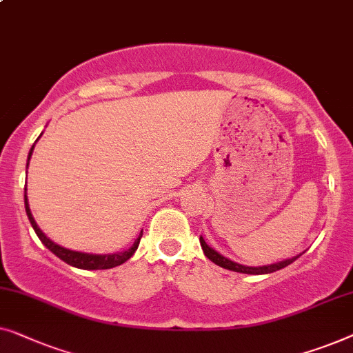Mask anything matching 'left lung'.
Segmentation results:
<instances>
[{"instance_id":"8db88e82","label":"left lung","mask_w":353,"mask_h":353,"mask_svg":"<svg viewBox=\"0 0 353 353\" xmlns=\"http://www.w3.org/2000/svg\"><path fill=\"white\" fill-rule=\"evenodd\" d=\"M200 245L203 248V252H205V256L208 259L214 262L216 265L222 267V269H227V270H232V272H240V274H250V275H264V274H272V272H276L280 269H285L286 265H290L294 262L297 257L299 256H294L291 257V259H286V261H281V262H276V264H270V265H262V267H248V265H241L238 264V262H233L230 259H227L222 254H219L216 250H212L206 245V241L203 240V236H200Z\"/></svg>"}]
</instances>
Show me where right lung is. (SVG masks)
<instances>
[{"label": "right lung", "mask_w": 353, "mask_h": 353, "mask_svg": "<svg viewBox=\"0 0 353 353\" xmlns=\"http://www.w3.org/2000/svg\"><path fill=\"white\" fill-rule=\"evenodd\" d=\"M41 134H39V137H41ZM38 139H37V141H38ZM33 148H34V143L32 145V148H30L28 161H30V157H32V153H33ZM27 168H28V163H27ZM23 200H26V211H27L30 224H32L34 233H37L38 238H39V240H41L43 245L46 246L48 250L52 252V254H56L59 259H62L63 262H67L68 265L77 267V269H83V270H103V269H112V267L121 265L123 262H126L129 257H131L134 252H136L139 243H141L142 232H141V235L137 236V240L134 241V245L129 248V250L123 251V252H115V254H89V252H79V251L67 250V248L59 246L57 243H54L52 240H49V238L43 233L41 228L38 227L37 222H34L33 216H32V211H30V206H28L27 187H26V198H23Z\"/></svg>", "instance_id": "1"}]
</instances>
